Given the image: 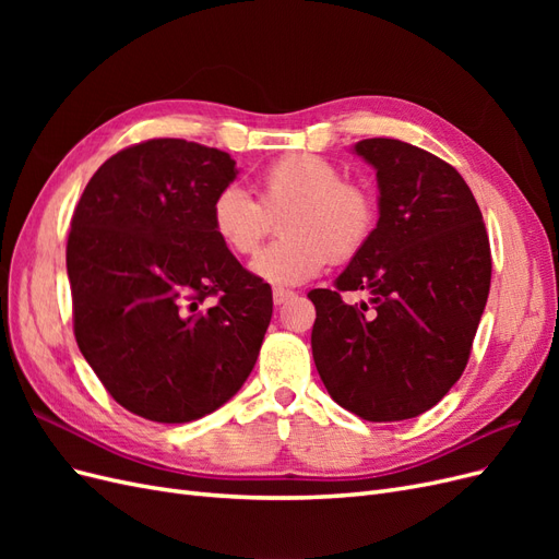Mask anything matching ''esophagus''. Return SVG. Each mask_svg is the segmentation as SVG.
Segmentation results:
<instances>
[{"label":"esophagus","mask_w":559,"mask_h":559,"mask_svg":"<svg viewBox=\"0 0 559 559\" xmlns=\"http://www.w3.org/2000/svg\"><path fill=\"white\" fill-rule=\"evenodd\" d=\"M289 298H294V292H286V289H275V292H273L275 306H284V302L289 300Z\"/></svg>","instance_id":"obj_1"}]
</instances>
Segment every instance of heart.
<instances>
[{
    "mask_svg": "<svg viewBox=\"0 0 559 559\" xmlns=\"http://www.w3.org/2000/svg\"><path fill=\"white\" fill-rule=\"evenodd\" d=\"M286 213L285 217L283 214ZM280 224L282 238L253 257L251 275L273 286H298L324 273L329 261L359 253L376 228V200L364 186L312 154L286 156L259 177V200L226 186L212 200L210 226L235 257H249Z\"/></svg>",
    "mask_w": 559,
    "mask_h": 559,
    "instance_id": "heart-1",
    "label": "heart"
}]
</instances>
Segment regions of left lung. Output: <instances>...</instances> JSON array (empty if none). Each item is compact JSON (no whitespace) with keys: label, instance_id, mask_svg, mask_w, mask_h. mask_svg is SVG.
<instances>
[{"label":"left lung","instance_id":"8db88e82","mask_svg":"<svg viewBox=\"0 0 559 559\" xmlns=\"http://www.w3.org/2000/svg\"><path fill=\"white\" fill-rule=\"evenodd\" d=\"M378 177V224L359 253L314 289L312 357L331 399L368 421L411 419L462 378L489 294L492 257L462 175L399 140L354 144ZM366 290L374 310L349 307Z\"/></svg>","mask_w":559,"mask_h":559}]
</instances>
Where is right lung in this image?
Listing matches in <instances>:
<instances>
[{"label": "right lung", "mask_w": 559, "mask_h": 559, "mask_svg": "<svg viewBox=\"0 0 559 559\" xmlns=\"http://www.w3.org/2000/svg\"><path fill=\"white\" fill-rule=\"evenodd\" d=\"M235 177L226 151L148 140L99 167L74 210L79 349L107 392L151 421L183 425L230 401L273 317L270 286L210 226L214 195Z\"/></svg>", "instance_id": "obj_1"}]
</instances>
